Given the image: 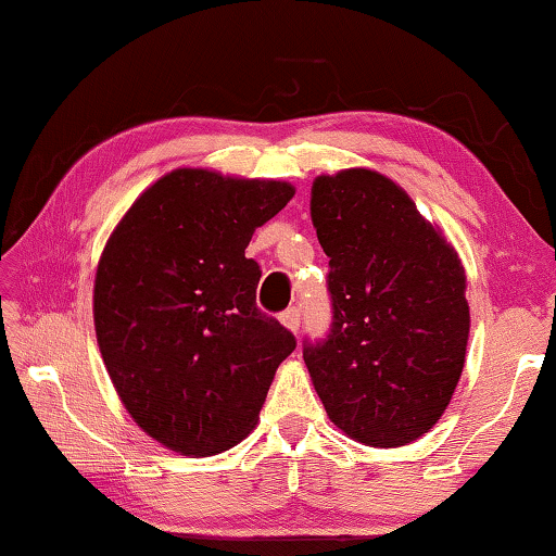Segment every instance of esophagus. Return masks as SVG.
I'll use <instances>...</instances> for the list:
<instances>
[{"mask_svg":"<svg viewBox=\"0 0 556 556\" xmlns=\"http://www.w3.org/2000/svg\"><path fill=\"white\" fill-rule=\"evenodd\" d=\"M279 321H281V326L287 328V331H291V333H299V326H301V316H299V308H287L285 314L279 316Z\"/></svg>","mask_w":556,"mask_h":556,"instance_id":"esophagus-1","label":"esophagus"}]
</instances>
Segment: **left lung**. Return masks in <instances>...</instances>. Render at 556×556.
Listing matches in <instances>:
<instances>
[{
	"label": "left lung",
	"mask_w": 556,
	"mask_h": 556,
	"mask_svg": "<svg viewBox=\"0 0 556 556\" xmlns=\"http://www.w3.org/2000/svg\"><path fill=\"white\" fill-rule=\"evenodd\" d=\"M312 223L328 255L333 328L304 363L333 425L407 446L446 412L466 363V269L400 184L365 166L321 174Z\"/></svg>",
	"instance_id": "1"
}]
</instances>
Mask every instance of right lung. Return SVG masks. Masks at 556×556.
Returning <instances> with one entry per match:
<instances>
[{"label":"right lung","instance_id":"obj_1","mask_svg":"<svg viewBox=\"0 0 556 556\" xmlns=\"http://www.w3.org/2000/svg\"><path fill=\"white\" fill-rule=\"evenodd\" d=\"M275 178L178 166L144 188L102 248L92 321L135 425L181 456H215L255 429L296 341L255 306L252 235L294 199Z\"/></svg>","mask_w":556,"mask_h":556}]
</instances>
